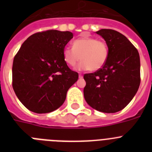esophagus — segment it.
Listing matches in <instances>:
<instances>
[{
  "instance_id": "34e87169",
  "label": "esophagus",
  "mask_w": 152,
  "mask_h": 152,
  "mask_svg": "<svg viewBox=\"0 0 152 152\" xmlns=\"http://www.w3.org/2000/svg\"><path fill=\"white\" fill-rule=\"evenodd\" d=\"M83 77V75H80V74H79V78H82Z\"/></svg>"
}]
</instances>
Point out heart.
I'll return each mask as SVG.
<instances>
[{
  "label": "heart",
  "instance_id": "1",
  "mask_svg": "<svg viewBox=\"0 0 152 152\" xmlns=\"http://www.w3.org/2000/svg\"><path fill=\"white\" fill-rule=\"evenodd\" d=\"M108 47L106 42L93 37H82L73 42V47L63 49V57L70 66L77 65V70H91L96 72L105 64L108 58Z\"/></svg>",
  "mask_w": 152,
  "mask_h": 152
}]
</instances>
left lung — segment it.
Segmentation results:
<instances>
[{"label":"left lung","mask_w":152,"mask_h":152,"mask_svg":"<svg viewBox=\"0 0 152 152\" xmlns=\"http://www.w3.org/2000/svg\"><path fill=\"white\" fill-rule=\"evenodd\" d=\"M106 41L108 58L102 68L85 74L84 96L92 108L113 113L122 110L140 85V58L138 50L124 35L113 29L96 32Z\"/></svg>","instance_id":"1"}]
</instances>
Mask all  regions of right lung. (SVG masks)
Returning a JSON list of instances; mask_svg holds the SVG:
<instances>
[{"label":"right lung","instance_id":"add662e5","mask_svg":"<svg viewBox=\"0 0 152 152\" xmlns=\"http://www.w3.org/2000/svg\"><path fill=\"white\" fill-rule=\"evenodd\" d=\"M72 38L69 31L49 29L30 36L19 49L13 58L12 85L29 110L47 113L59 108L78 79L63 57V49Z\"/></svg>","mask_w":152,"mask_h":152}]
</instances>
